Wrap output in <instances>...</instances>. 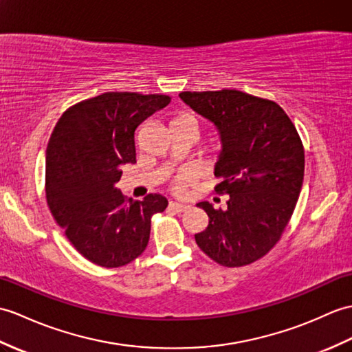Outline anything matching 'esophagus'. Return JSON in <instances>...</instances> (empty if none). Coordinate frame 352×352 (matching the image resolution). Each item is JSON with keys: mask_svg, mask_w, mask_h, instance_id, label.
<instances>
[{"mask_svg": "<svg viewBox=\"0 0 352 352\" xmlns=\"http://www.w3.org/2000/svg\"><path fill=\"white\" fill-rule=\"evenodd\" d=\"M169 208L173 210V211H177V213H184V211L189 210V206H184V204H178V202L170 201L169 202Z\"/></svg>", "mask_w": 352, "mask_h": 352, "instance_id": "esophagus-1", "label": "esophagus"}]
</instances>
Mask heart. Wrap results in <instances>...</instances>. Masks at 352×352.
Listing matches in <instances>:
<instances>
[{
	"label": "heart",
	"instance_id": "obj_1",
	"mask_svg": "<svg viewBox=\"0 0 352 352\" xmlns=\"http://www.w3.org/2000/svg\"><path fill=\"white\" fill-rule=\"evenodd\" d=\"M177 120H189L196 127H198V124H196V120L192 116H183ZM192 183H193V173L189 169H183V170H179L178 174L174 175L173 182H170V189H173L175 193H183L186 190V187L190 186Z\"/></svg>",
	"mask_w": 352,
	"mask_h": 352
}]
</instances>
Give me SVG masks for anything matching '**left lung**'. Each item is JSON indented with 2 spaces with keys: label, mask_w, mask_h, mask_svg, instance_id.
<instances>
[{
  "label": "left lung",
  "mask_w": 352,
  "mask_h": 352,
  "mask_svg": "<svg viewBox=\"0 0 352 352\" xmlns=\"http://www.w3.org/2000/svg\"><path fill=\"white\" fill-rule=\"evenodd\" d=\"M179 97L213 121L223 150L214 192L230 195L226 210L198 207L208 226L196 244L219 265L244 267L272 250L294 213L305 177V148L296 126L279 104L239 89L183 91Z\"/></svg>",
  "instance_id": "obj_1"
}]
</instances>
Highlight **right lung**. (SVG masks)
Here are the masks:
<instances>
[{
    "mask_svg": "<svg viewBox=\"0 0 352 352\" xmlns=\"http://www.w3.org/2000/svg\"><path fill=\"white\" fill-rule=\"evenodd\" d=\"M170 97L109 91L70 106L46 148L45 192L55 222L80 255L104 268L145 250L151 217L168 207L159 193L127 199L117 189L124 163H136L135 132Z\"/></svg>",
    "mask_w": 352,
    "mask_h": 352,
    "instance_id": "right-lung-1",
    "label": "right lung"
}]
</instances>
